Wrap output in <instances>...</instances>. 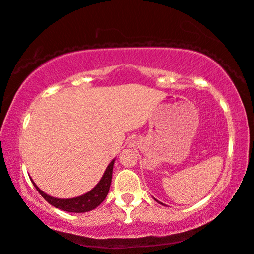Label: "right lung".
Instances as JSON below:
<instances>
[{
  "mask_svg": "<svg viewBox=\"0 0 254 254\" xmlns=\"http://www.w3.org/2000/svg\"><path fill=\"white\" fill-rule=\"evenodd\" d=\"M113 165H114V160H112L111 164L107 166L102 180L99 181V183L96 185L91 191L86 193V194L78 196V198H72V199L53 198V196H50L47 195L46 193H44L37 187V185H36L34 182L33 183L35 185V188L37 189V191L40 193V195H42L48 203H51L52 206H54L55 208H59L61 209V210L69 211V212H87V211L92 210V209H95L96 207H98L107 196V193L110 191V187L112 182Z\"/></svg>",
  "mask_w": 254,
  "mask_h": 254,
  "instance_id": "1",
  "label": "right lung"
}]
</instances>
